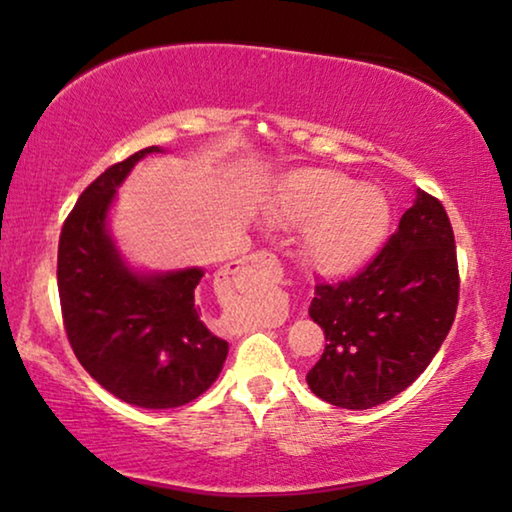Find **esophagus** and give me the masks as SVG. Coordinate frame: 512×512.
Returning <instances> with one entry per match:
<instances>
[{
    "mask_svg": "<svg viewBox=\"0 0 512 512\" xmlns=\"http://www.w3.org/2000/svg\"><path fill=\"white\" fill-rule=\"evenodd\" d=\"M236 269L259 282H278L282 278V266L278 262V257L273 253H266V250H259V253L243 257L241 262L236 264Z\"/></svg>",
    "mask_w": 512,
    "mask_h": 512,
    "instance_id": "obj_1",
    "label": "esophagus"
}]
</instances>
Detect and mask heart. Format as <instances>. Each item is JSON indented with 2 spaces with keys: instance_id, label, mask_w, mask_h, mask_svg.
<instances>
[{
  "instance_id": "1",
  "label": "heart",
  "mask_w": 512,
  "mask_h": 512,
  "mask_svg": "<svg viewBox=\"0 0 512 512\" xmlns=\"http://www.w3.org/2000/svg\"><path fill=\"white\" fill-rule=\"evenodd\" d=\"M269 220L305 227L303 253L329 276L354 271L377 253L391 230L393 207L375 183H354L345 172L303 167L282 179Z\"/></svg>"
}]
</instances>
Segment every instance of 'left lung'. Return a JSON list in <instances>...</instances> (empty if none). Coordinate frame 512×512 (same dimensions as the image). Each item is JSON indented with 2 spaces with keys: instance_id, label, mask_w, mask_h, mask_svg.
<instances>
[{
  "instance_id": "obj_1",
  "label": "left lung",
  "mask_w": 512,
  "mask_h": 512,
  "mask_svg": "<svg viewBox=\"0 0 512 512\" xmlns=\"http://www.w3.org/2000/svg\"><path fill=\"white\" fill-rule=\"evenodd\" d=\"M457 294L451 220L437 197L418 188L398 230L361 273L315 287L308 312L329 345L305 377L310 391L342 409L395 398L439 352Z\"/></svg>"
}]
</instances>
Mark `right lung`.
I'll use <instances>...</instances> for the list:
<instances>
[{
  "mask_svg": "<svg viewBox=\"0 0 512 512\" xmlns=\"http://www.w3.org/2000/svg\"><path fill=\"white\" fill-rule=\"evenodd\" d=\"M158 151H137L91 183L61 227L57 255L61 315L75 356L105 391L142 409L200 398L230 349L195 301L204 269L137 271L110 234L117 188L135 163Z\"/></svg>",
  "mask_w": 512,
  "mask_h": 512,
  "instance_id": "1",
  "label": "right lung"
}]
</instances>
